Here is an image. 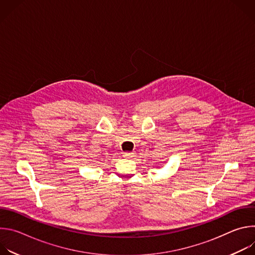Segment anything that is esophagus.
<instances>
[{
	"label": "esophagus",
	"instance_id": "esophagus-1",
	"mask_svg": "<svg viewBox=\"0 0 255 255\" xmlns=\"http://www.w3.org/2000/svg\"><path fill=\"white\" fill-rule=\"evenodd\" d=\"M133 152H130V151H126V152H123V156L125 158H130V157H133Z\"/></svg>",
	"mask_w": 255,
	"mask_h": 255
}]
</instances>
